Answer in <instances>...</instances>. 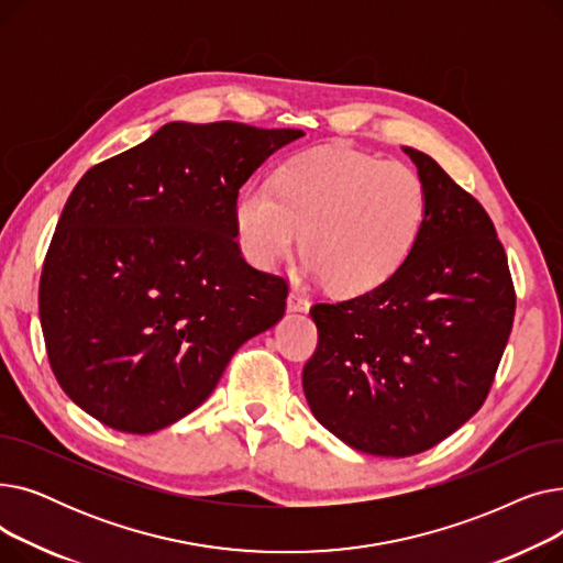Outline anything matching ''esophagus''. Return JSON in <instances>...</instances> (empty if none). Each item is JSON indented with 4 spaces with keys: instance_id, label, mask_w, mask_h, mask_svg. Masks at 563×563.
<instances>
[{
    "instance_id": "34e87169",
    "label": "esophagus",
    "mask_w": 563,
    "mask_h": 563,
    "mask_svg": "<svg viewBox=\"0 0 563 563\" xmlns=\"http://www.w3.org/2000/svg\"><path fill=\"white\" fill-rule=\"evenodd\" d=\"M287 310L289 312H308L310 310V301L303 297L301 291L291 289L289 297H287Z\"/></svg>"
}]
</instances>
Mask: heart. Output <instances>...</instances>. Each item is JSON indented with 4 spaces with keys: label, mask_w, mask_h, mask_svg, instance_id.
Listing matches in <instances>:
<instances>
[{
    "label": "heart",
    "mask_w": 563,
    "mask_h": 563,
    "mask_svg": "<svg viewBox=\"0 0 563 563\" xmlns=\"http://www.w3.org/2000/svg\"><path fill=\"white\" fill-rule=\"evenodd\" d=\"M427 214L418 170L344 147H314L287 159L274 187L242 191L232 221L242 255L257 269H274L301 242L306 272L356 297L395 276L418 246Z\"/></svg>",
    "instance_id": "b5f03b06"
}]
</instances>
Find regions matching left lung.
<instances>
[{
    "instance_id": "left-lung-1",
    "label": "left lung",
    "mask_w": 563,
    "mask_h": 563,
    "mask_svg": "<svg viewBox=\"0 0 563 563\" xmlns=\"http://www.w3.org/2000/svg\"><path fill=\"white\" fill-rule=\"evenodd\" d=\"M427 185L418 246L376 289L317 303L303 367L312 416L349 448L404 459L482 408L505 353L516 291L484 207L429 155L404 145Z\"/></svg>"
}]
</instances>
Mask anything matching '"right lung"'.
Listing matches in <instances>:
<instances>
[{
    "mask_svg": "<svg viewBox=\"0 0 563 563\" xmlns=\"http://www.w3.org/2000/svg\"><path fill=\"white\" fill-rule=\"evenodd\" d=\"M301 130L166 123L84 173L43 264L38 312L64 393L125 433L189 416L232 353L285 314L287 283L242 257L232 210Z\"/></svg>",
    "mask_w": 563,
    "mask_h": 563,
    "instance_id": "right-lung-1",
    "label": "right lung"
}]
</instances>
